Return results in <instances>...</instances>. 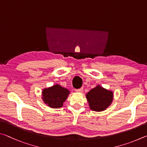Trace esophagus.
Returning <instances> with one entry per match:
<instances>
[{"instance_id": "obj_1", "label": "esophagus", "mask_w": 147, "mask_h": 147, "mask_svg": "<svg viewBox=\"0 0 147 147\" xmlns=\"http://www.w3.org/2000/svg\"><path fill=\"white\" fill-rule=\"evenodd\" d=\"M83 88H79V89H76V92H81L83 91Z\"/></svg>"}]
</instances>
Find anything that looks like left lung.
<instances>
[{
  "label": "left lung",
  "mask_w": 147,
  "mask_h": 147,
  "mask_svg": "<svg viewBox=\"0 0 147 147\" xmlns=\"http://www.w3.org/2000/svg\"><path fill=\"white\" fill-rule=\"evenodd\" d=\"M86 96L90 109L96 112L106 109L111 104L113 99V92L100 86L92 89Z\"/></svg>",
  "instance_id": "8db88e82"
}]
</instances>
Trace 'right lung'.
Masks as SVG:
<instances>
[{
	"label": "right lung",
	"instance_id": "add662e5",
	"mask_svg": "<svg viewBox=\"0 0 147 147\" xmlns=\"http://www.w3.org/2000/svg\"><path fill=\"white\" fill-rule=\"evenodd\" d=\"M69 93L68 90L56 84L51 88H45L42 91L43 101L51 108L58 109L63 107Z\"/></svg>",
	"mask_w": 147,
	"mask_h": 147
}]
</instances>
